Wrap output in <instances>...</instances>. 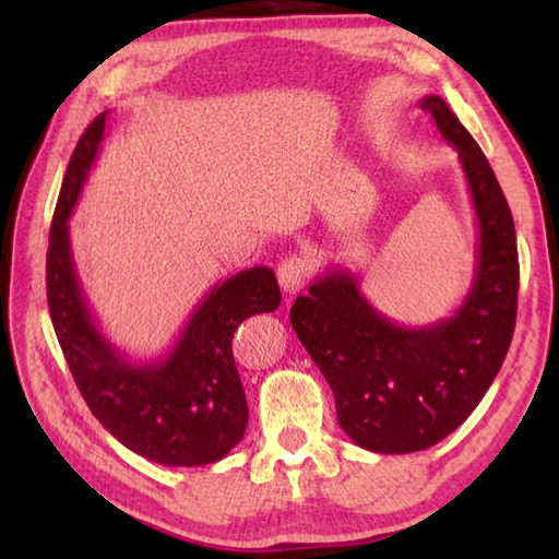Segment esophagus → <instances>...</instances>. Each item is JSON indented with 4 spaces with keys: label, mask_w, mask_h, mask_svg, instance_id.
Returning <instances> with one entry per match:
<instances>
[{
    "label": "esophagus",
    "mask_w": 559,
    "mask_h": 559,
    "mask_svg": "<svg viewBox=\"0 0 559 559\" xmlns=\"http://www.w3.org/2000/svg\"><path fill=\"white\" fill-rule=\"evenodd\" d=\"M312 271L314 269H312L310 259H307V257L293 254L288 259H283L278 264V273H276L283 293H290V295L300 293L307 286V283H310Z\"/></svg>",
    "instance_id": "34e87169"
}]
</instances>
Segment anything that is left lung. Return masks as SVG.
<instances>
[{
    "label": "left lung",
    "instance_id": "left-lung-1",
    "mask_svg": "<svg viewBox=\"0 0 559 559\" xmlns=\"http://www.w3.org/2000/svg\"><path fill=\"white\" fill-rule=\"evenodd\" d=\"M420 108L456 148L478 218L466 298L435 324L403 326L365 298L358 276L334 266L290 310L295 334L334 391L343 432L377 454H411L454 432L495 382L516 324L519 252L502 187L442 98L425 96Z\"/></svg>",
    "mask_w": 559,
    "mask_h": 559
}]
</instances>
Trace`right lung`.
Returning a JSON list of instances; mask_svg holds the SVG:
<instances>
[{
  "instance_id": "add662e5",
  "label": "right lung",
  "mask_w": 559,
  "mask_h": 559,
  "mask_svg": "<svg viewBox=\"0 0 559 559\" xmlns=\"http://www.w3.org/2000/svg\"><path fill=\"white\" fill-rule=\"evenodd\" d=\"M105 120L108 112L83 132L59 189L47 249L55 334L83 401L117 442L163 466H206L247 430L233 336L247 317L276 310L278 281L269 266H252L216 283L160 360L136 362L117 350L83 298L69 245V216L96 163Z\"/></svg>"
}]
</instances>
